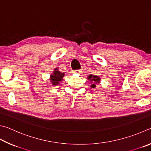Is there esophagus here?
Listing matches in <instances>:
<instances>
[{
    "instance_id": "34e87169",
    "label": "esophagus",
    "mask_w": 151,
    "mask_h": 151,
    "mask_svg": "<svg viewBox=\"0 0 151 151\" xmlns=\"http://www.w3.org/2000/svg\"><path fill=\"white\" fill-rule=\"evenodd\" d=\"M81 70H73V72L76 73H81Z\"/></svg>"
}]
</instances>
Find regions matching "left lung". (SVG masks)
I'll return each instance as SVG.
<instances>
[{
    "mask_svg": "<svg viewBox=\"0 0 151 151\" xmlns=\"http://www.w3.org/2000/svg\"><path fill=\"white\" fill-rule=\"evenodd\" d=\"M88 80L89 81H91V82L92 83V85L91 86V88H96V84L100 82V78H99V76H93V75H89L88 78Z\"/></svg>",
    "mask_w": 151,
    "mask_h": 151,
    "instance_id": "1",
    "label": "left lung"
}]
</instances>
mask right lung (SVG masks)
<instances>
[{
    "label": "right lung",
    "mask_w": 151,
    "mask_h": 151,
    "mask_svg": "<svg viewBox=\"0 0 151 151\" xmlns=\"http://www.w3.org/2000/svg\"><path fill=\"white\" fill-rule=\"evenodd\" d=\"M63 76H64V73H61L60 71H58L57 68H55L54 73L50 76V81H52L54 86L58 85L60 81H62Z\"/></svg>",
    "instance_id": "obj_1"
}]
</instances>
